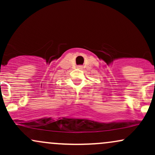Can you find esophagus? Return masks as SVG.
<instances>
[{"label":"esophagus","mask_w":155,"mask_h":155,"mask_svg":"<svg viewBox=\"0 0 155 155\" xmlns=\"http://www.w3.org/2000/svg\"><path fill=\"white\" fill-rule=\"evenodd\" d=\"M79 68H81V66H79Z\"/></svg>","instance_id":"obj_1"}]
</instances>
